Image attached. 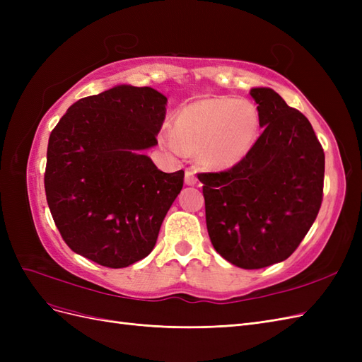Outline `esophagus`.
Wrapping results in <instances>:
<instances>
[{
  "mask_svg": "<svg viewBox=\"0 0 362 362\" xmlns=\"http://www.w3.org/2000/svg\"><path fill=\"white\" fill-rule=\"evenodd\" d=\"M185 184L187 185H194L196 182H198V178H196V173L193 169H187L185 170Z\"/></svg>",
  "mask_w": 362,
  "mask_h": 362,
  "instance_id": "1",
  "label": "esophagus"
}]
</instances>
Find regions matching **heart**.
<instances>
[{"instance_id":"heart-1","label":"heart","mask_w":362,"mask_h":362,"mask_svg":"<svg viewBox=\"0 0 362 362\" xmlns=\"http://www.w3.org/2000/svg\"><path fill=\"white\" fill-rule=\"evenodd\" d=\"M259 128L257 107L247 100L208 98L185 105L161 141L173 154L198 152L208 169H229L250 152Z\"/></svg>"}]
</instances>
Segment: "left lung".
<instances>
[{
	"label": "left lung",
	"mask_w": 362,
	"mask_h": 362,
	"mask_svg": "<svg viewBox=\"0 0 362 362\" xmlns=\"http://www.w3.org/2000/svg\"><path fill=\"white\" fill-rule=\"evenodd\" d=\"M250 95L264 131L245 160L199 177L214 249L249 270L298 249L319 214L325 180V152L310 120L267 87Z\"/></svg>",
	"instance_id": "1"
}]
</instances>
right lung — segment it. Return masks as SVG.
Returning <instances> with one entry per match:
<instances>
[{
  "mask_svg": "<svg viewBox=\"0 0 362 362\" xmlns=\"http://www.w3.org/2000/svg\"><path fill=\"white\" fill-rule=\"evenodd\" d=\"M168 98L116 86L72 104L48 141L45 193L62 238L75 254L110 269L151 254L184 184L140 151L157 145Z\"/></svg>",
  "mask_w": 362,
  "mask_h": 362,
  "instance_id": "add662e5",
  "label": "right lung"
}]
</instances>
